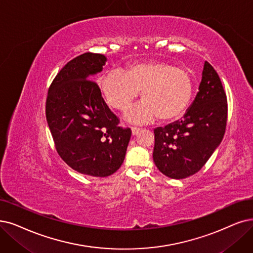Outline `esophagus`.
<instances>
[{
    "label": "esophagus",
    "mask_w": 253,
    "mask_h": 253,
    "mask_svg": "<svg viewBox=\"0 0 253 253\" xmlns=\"http://www.w3.org/2000/svg\"><path fill=\"white\" fill-rule=\"evenodd\" d=\"M139 130H140L139 127L133 126V127H132V134H133V135H137V134L139 133Z\"/></svg>",
    "instance_id": "1"
}]
</instances>
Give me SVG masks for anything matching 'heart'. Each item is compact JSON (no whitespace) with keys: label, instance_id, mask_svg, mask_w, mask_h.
I'll use <instances>...</instances> for the list:
<instances>
[{"label":"heart","instance_id":"obj_1","mask_svg":"<svg viewBox=\"0 0 253 253\" xmlns=\"http://www.w3.org/2000/svg\"><path fill=\"white\" fill-rule=\"evenodd\" d=\"M106 102L126 111L142 90V102L126 114L133 124H148L158 117L164 121L183 116L194 91V82L186 69L168 62H147L113 70L99 83Z\"/></svg>","mask_w":253,"mask_h":253}]
</instances>
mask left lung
<instances>
[{"label": "left lung", "mask_w": 253, "mask_h": 253, "mask_svg": "<svg viewBox=\"0 0 253 253\" xmlns=\"http://www.w3.org/2000/svg\"><path fill=\"white\" fill-rule=\"evenodd\" d=\"M226 120V94L216 70L206 61L199 91L184 118L154 130L158 169L175 179L198 172L223 139Z\"/></svg>", "instance_id": "obj_1"}]
</instances>
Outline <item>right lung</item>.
<instances>
[{
	"label": "right lung",
	"mask_w": 253,
	"mask_h": 253,
	"mask_svg": "<svg viewBox=\"0 0 253 253\" xmlns=\"http://www.w3.org/2000/svg\"><path fill=\"white\" fill-rule=\"evenodd\" d=\"M107 61L102 54L85 53L65 64L50 84L45 115L56 149L78 172L106 177L124 163L132 130L118 126L91 77Z\"/></svg>",
	"instance_id": "add662e5"
}]
</instances>
